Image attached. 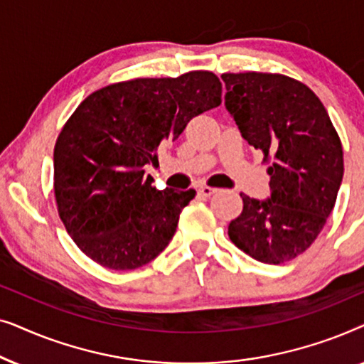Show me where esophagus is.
<instances>
[{
    "instance_id": "1",
    "label": "esophagus",
    "mask_w": 364,
    "mask_h": 364,
    "mask_svg": "<svg viewBox=\"0 0 364 364\" xmlns=\"http://www.w3.org/2000/svg\"><path fill=\"white\" fill-rule=\"evenodd\" d=\"M217 192V188H213V187H208V186H202L200 188H198V196H202V197H210V196H213V193Z\"/></svg>"
}]
</instances>
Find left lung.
<instances>
[{"instance_id": "left-lung-1", "label": "left lung", "mask_w": 364, "mask_h": 364, "mask_svg": "<svg viewBox=\"0 0 364 364\" xmlns=\"http://www.w3.org/2000/svg\"><path fill=\"white\" fill-rule=\"evenodd\" d=\"M225 106L245 141L263 154L272 196L240 193L243 210L228 225L235 247L280 265L308 250L335 207L343 178L340 136L315 92L273 73H223Z\"/></svg>"}]
</instances>
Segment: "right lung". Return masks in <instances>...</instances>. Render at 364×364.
<instances>
[{"instance_id": "add662e5", "label": "right lung", "mask_w": 364, "mask_h": 364, "mask_svg": "<svg viewBox=\"0 0 364 364\" xmlns=\"http://www.w3.org/2000/svg\"><path fill=\"white\" fill-rule=\"evenodd\" d=\"M220 102V79L191 71L109 84L79 104L54 146V197L82 253L109 270H134L168 245L197 192L157 191L144 166Z\"/></svg>"}]
</instances>
